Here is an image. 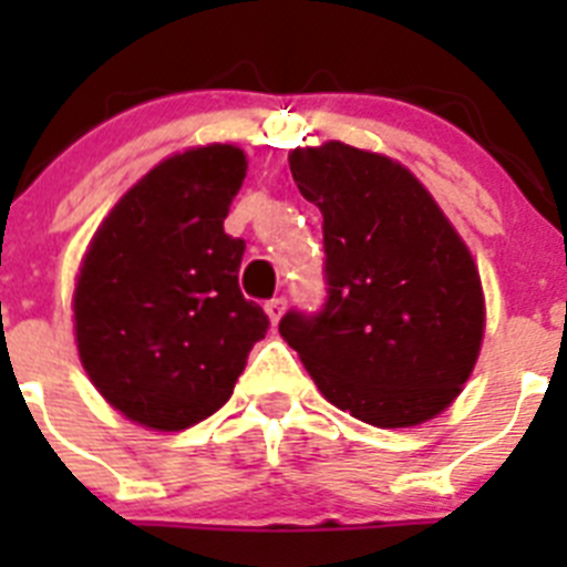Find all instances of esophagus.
Wrapping results in <instances>:
<instances>
[{"instance_id":"1","label":"esophagus","mask_w":567,"mask_h":567,"mask_svg":"<svg viewBox=\"0 0 567 567\" xmlns=\"http://www.w3.org/2000/svg\"><path fill=\"white\" fill-rule=\"evenodd\" d=\"M267 315H269V320H272V327L275 323H278L280 320V315H284V309H287V300L284 298H272V300H267Z\"/></svg>"}]
</instances>
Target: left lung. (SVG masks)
I'll return each mask as SVG.
<instances>
[{"instance_id": "8db88e82", "label": "left lung", "mask_w": 567, "mask_h": 567, "mask_svg": "<svg viewBox=\"0 0 567 567\" xmlns=\"http://www.w3.org/2000/svg\"><path fill=\"white\" fill-rule=\"evenodd\" d=\"M289 169L323 215L327 303L287 312L280 334L340 412L380 429L432 420L454 403L483 343L468 247L385 155L327 142L292 150Z\"/></svg>"}]
</instances>
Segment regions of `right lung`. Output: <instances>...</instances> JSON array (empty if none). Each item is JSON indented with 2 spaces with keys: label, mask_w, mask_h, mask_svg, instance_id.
<instances>
[{
  "label": "right lung",
  "mask_w": 567,
  "mask_h": 567,
  "mask_svg": "<svg viewBox=\"0 0 567 567\" xmlns=\"http://www.w3.org/2000/svg\"><path fill=\"white\" fill-rule=\"evenodd\" d=\"M247 155L209 144L169 155L96 229L73 292L84 372L113 409L158 432L202 423L229 400L269 329L240 295L244 240L224 218Z\"/></svg>",
  "instance_id": "add662e5"
}]
</instances>
